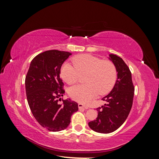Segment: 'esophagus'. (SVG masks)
<instances>
[{
    "instance_id": "esophagus-1",
    "label": "esophagus",
    "mask_w": 159,
    "mask_h": 159,
    "mask_svg": "<svg viewBox=\"0 0 159 159\" xmlns=\"http://www.w3.org/2000/svg\"><path fill=\"white\" fill-rule=\"evenodd\" d=\"M78 107H79V109H88L89 107L85 106V105L81 104V103H79L78 104Z\"/></svg>"
}]
</instances>
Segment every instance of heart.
Instances as JSON below:
<instances>
[{"label":"heart","mask_w":159,"mask_h":159,"mask_svg":"<svg viewBox=\"0 0 159 159\" xmlns=\"http://www.w3.org/2000/svg\"><path fill=\"white\" fill-rule=\"evenodd\" d=\"M71 66L66 62L62 66L61 76L67 84H74L78 81L80 75L85 74L84 85H75L68 90L70 97L77 102L87 103L94 99L98 93L103 95L111 90L117 78L114 64L108 60H102L90 54L75 56Z\"/></svg>","instance_id":"obj_1"}]
</instances>
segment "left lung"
Here are the masks:
<instances>
[{"label":"left lung","mask_w":159,"mask_h":159,"mask_svg":"<svg viewBox=\"0 0 159 159\" xmlns=\"http://www.w3.org/2000/svg\"><path fill=\"white\" fill-rule=\"evenodd\" d=\"M108 58L116 68L117 80L110 93L102 98L107 104L97 108L98 117L88 123L93 131L104 134L116 131L125 121L132 107L134 91L131 71L123 60L113 54H109Z\"/></svg>","instance_id":"obj_1"}]
</instances>
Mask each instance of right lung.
Wrapping results in <instances>:
<instances>
[{"label":"right lung","instance_id":"right-lung-1","mask_svg":"<svg viewBox=\"0 0 159 159\" xmlns=\"http://www.w3.org/2000/svg\"><path fill=\"white\" fill-rule=\"evenodd\" d=\"M71 55L68 52L48 50L37 55L30 65L25 79L28 105L36 121L50 131H60L68 127L78 104L70 99L58 103L65 93L60 78L64 62Z\"/></svg>","mask_w":159,"mask_h":159}]
</instances>
